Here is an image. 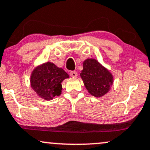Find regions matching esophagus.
Listing matches in <instances>:
<instances>
[{"label": "esophagus", "instance_id": "1", "mask_svg": "<svg viewBox=\"0 0 150 150\" xmlns=\"http://www.w3.org/2000/svg\"><path fill=\"white\" fill-rule=\"evenodd\" d=\"M69 75L71 76V77H77L78 76V74L76 71H71L69 72Z\"/></svg>", "mask_w": 150, "mask_h": 150}]
</instances>
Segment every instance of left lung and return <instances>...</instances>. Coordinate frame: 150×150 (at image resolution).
Instances as JSON below:
<instances>
[{
	"label": "left lung",
	"instance_id": "left-lung-1",
	"mask_svg": "<svg viewBox=\"0 0 150 150\" xmlns=\"http://www.w3.org/2000/svg\"><path fill=\"white\" fill-rule=\"evenodd\" d=\"M81 76L89 93L97 97L107 93L112 84V76L110 72L95 59L84 61Z\"/></svg>",
	"mask_w": 150,
	"mask_h": 150
}]
</instances>
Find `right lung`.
<instances>
[{"label":"right lung","mask_w":150,"mask_h":150,"mask_svg":"<svg viewBox=\"0 0 150 150\" xmlns=\"http://www.w3.org/2000/svg\"><path fill=\"white\" fill-rule=\"evenodd\" d=\"M67 78H69V75L62 68L51 62H47L34 69L30 77V83L40 97L49 100L60 95L61 83Z\"/></svg>","instance_id":"add662e5"}]
</instances>
